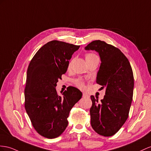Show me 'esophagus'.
Here are the masks:
<instances>
[{
    "mask_svg": "<svg viewBox=\"0 0 151 151\" xmlns=\"http://www.w3.org/2000/svg\"><path fill=\"white\" fill-rule=\"evenodd\" d=\"M82 96H83V98H88V96L87 94H86V93H83Z\"/></svg>",
    "mask_w": 151,
    "mask_h": 151,
    "instance_id": "1",
    "label": "esophagus"
}]
</instances>
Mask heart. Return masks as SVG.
I'll list each match as a JSON object with an SVG mask.
<instances>
[{
	"label": "heart",
	"mask_w": 151,
	"mask_h": 151,
	"mask_svg": "<svg viewBox=\"0 0 151 151\" xmlns=\"http://www.w3.org/2000/svg\"><path fill=\"white\" fill-rule=\"evenodd\" d=\"M96 57H97V56L94 55V54H93V53H87L86 55V61H87V60H90V59H92V58ZM70 65H71V62H69V64H68V68L70 67ZM75 83L76 85V86L77 87H78L79 88H83L84 87H85L83 82L80 79L76 80L75 82Z\"/></svg>",
	"instance_id": "b5f03b06"
}]
</instances>
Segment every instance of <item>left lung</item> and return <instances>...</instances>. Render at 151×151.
I'll use <instances>...</instances> for the list:
<instances>
[{"label":"left lung","instance_id":"left-lung-1","mask_svg":"<svg viewBox=\"0 0 151 151\" xmlns=\"http://www.w3.org/2000/svg\"><path fill=\"white\" fill-rule=\"evenodd\" d=\"M85 49L99 53L101 63L96 83L106 89L101 102L91 96V126L99 134L111 137L121 129L128 117L134 88L132 68L121 50L105 41H92Z\"/></svg>","mask_w":151,"mask_h":151}]
</instances>
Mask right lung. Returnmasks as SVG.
Returning a JSON list of instances; mask_svg holds the SVG:
<instances>
[{
  "instance_id": "obj_1",
  "label": "right lung",
  "mask_w": 151,
  "mask_h": 151,
  "mask_svg": "<svg viewBox=\"0 0 151 151\" xmlns=\"http://www.w3.org/2000/svg\"><path fill=\"white\" fill-rule=\"evenodd\" d=\"M80 46L57 40L43 45L29 65L25 88V108L37 132L47 138L63 133L68 124L73 106L82 96L74 87H68L62 96L55 89L65 74L69 60Z\"/></svg>"
}]
</instances>
